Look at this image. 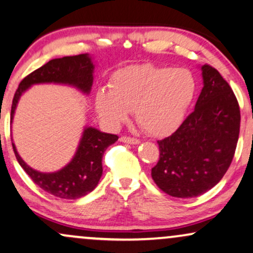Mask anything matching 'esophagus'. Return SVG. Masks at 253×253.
Masks as SVG:
<instances>
[{
  "instance_id": "1",
  "label": "esophagus",
  "mask_w": 253,
  "mask_h": 253,
  "mask_svg": "<svg viewBox=\"0 0 253 253\" xmlns=\"http://www.w3.org/2000/svg\"><path fill=\"white\" fill-rule=\"evenodd\" d=\"M121 142H125V144H130V145H138L139 144V139L135 138H130V136H121L120 138Z\"/></svg>"
}]
</instances>
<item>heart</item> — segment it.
<instances>
[{"label":"heart","mask_w":253,"mask_h":253,"mask_svg":"<svg viewBox=\"0 0 253 253\" xmlns=\"http://www.w3.org/2000/svg\"><path fill=\"white\" fill-rule=\"evenodd\" d=\"M196 93V79L188 69L132 65L113 73L109 88L95 93L94 107L111 127L124 124L134 109L146 132L165 135L180 124Z\"/></svg>","instance_id":"heart-1"}]
</instances>
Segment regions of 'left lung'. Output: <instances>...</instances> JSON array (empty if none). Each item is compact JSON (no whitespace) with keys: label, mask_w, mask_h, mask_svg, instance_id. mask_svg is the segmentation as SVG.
<instances>
[{"label":"left lung","mask_w":253,"mask_h":253,"mask_svg":"<svg viewBox=\"0 0 253 253\" xmlns=\"http://www.w3.org/2000/svg\"><path fill=\"white\" fill-rule=\"evenodd\" d=\"M203 89L194 111L172 135L159 140L160 157L152 178L175 198L202 196L221 180L239 136L238 101L217 69L200 67Z\"/></svg>","instance_id":"left-lung-1"}]
</instances>
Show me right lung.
<instances>
[{"instance_id": "obj_1", "label": "right lung", "mask_w": 253, "mask_h": 253, "mask_svg": "<svg viewBox=\"0 0 253 253\" xmlns=\"http://www.w3.org/2000/svg\"><path fill=\"white\" fill-rule=\"evenodd\" d=\"M94 65L89 54L50 60L21 81L11 105L10 125L17 103L24 92L34 84H55L77 88L82 94L90 93L94 80ZM119 139L94 127H84L74 157L65 167L55 172H40L27 165L20 157L11 139L15 156L32 180L45 192L62 199H78L92 192L102 175V157L106 148Z\"/></svg>"}]
</instances>
